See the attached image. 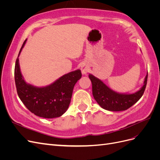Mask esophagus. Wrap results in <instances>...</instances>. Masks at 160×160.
Instances as JSON below:
<instances>
[{"label":"esophagus","instance_id":"1","mask_svg":"<svg viewBox=\"0 0 160 160\" xmlns=\"http://www.w3.org/2000/svg\"><path fill=\"white\" fill-rule=\"evenodd\" d=\"M89 71V67L87 65H83L81 66V72L83 74L88 73Z\"/></svg>","mask_w":160,"mask_h":160}]
</instances>
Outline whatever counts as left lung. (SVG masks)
I'll use <instances>...</instances> for the list:
<instances>
[{
  "instance_id": "8db88e82",
  "label": "left lung",
  "mask_w": 160,
  "mask_h": 160,
  "mask_svg": "<svg viewBox=\"0 0 160 160\" xmlns=\"http://www.w3.org/2000/svg\"><path fill=\"white\" fill-rule=\"evenodd\" d=\"M92 83V92L95 99L101 108L112 111H124L132 107L142 98L146 88L148 74L144 85L133 94H120L109 89L102 81L92 75H89Z\"/></svg>"
}]
</instances>
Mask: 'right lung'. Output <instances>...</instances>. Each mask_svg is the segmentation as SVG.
Wrapping results in <instances>:
<instances>
[{"instance_id":"add662e5","label":"right lung","mask_w":160,"mask_h":160,"mask_svg":"<svg viewBox=\"0 0 160 160\" xmlns=\"http://www.w3.org/2000/svg\"><path fill=\"white\" fill-rule=\"evenodd\" d=\"M81 76V71L76 70L62 76L49 86L36 88L24 80L18 57L14 67V80L19 98L31 113L43 118H58L65 112L70 104L74 86Z\"/></svg>"}]
</instances>
